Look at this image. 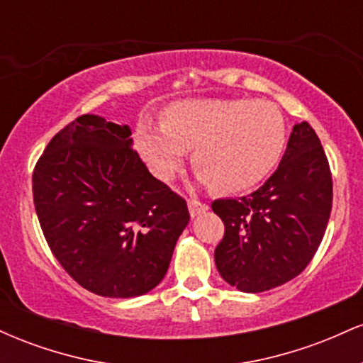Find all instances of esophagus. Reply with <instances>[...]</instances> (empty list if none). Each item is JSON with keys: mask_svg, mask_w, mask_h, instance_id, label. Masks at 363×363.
<instances>
[{"mask_svg": "<svg viewBox=\"0 0 363 363\" xmlns=\"http://www.w3.org/2000/svg\"><path fill=\"white\" fill-rule=\"evenodd\" d=\"M187 208H189V213L194 218V216H198L199 213H205L208 210V205L198 201V199H189V201H187Z\"/></svg>", "mask_w": 363, "mask_h": 363, "instance_id": "obj_1", "label": "esophagus"}]
</instances>
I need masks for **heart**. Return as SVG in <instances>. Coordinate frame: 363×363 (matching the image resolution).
<instances>
[{
    "instance_id": "1",
    "label": "heart",
    "mask_w": 363,
    "mask_h": 363,
    "mask_svg": "<svg viewBox=\"0 0 363 363\" xmlns=\"http://www.w3.org/2000/svg\"><path fill=\"white\" fill-rule=\"evenodd\" d=\"M286 143L280 107L251 99H189L164 111L160 128L138 124L135 145L153 176L170 181L191 150L199 181L215 193L252 189L273 172Z\"/></svg>"
}]
</instances>
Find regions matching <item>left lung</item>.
<instances>
[{
  "instance_id": "8db88e82",
  "label": "left lung",
  "mask_w": 363,
  "mask_h": 363,
  "mask_svg": "<svg viewBox=\"0 0 363 363\" xmlns=\"http://www.w3.org/2000/svg\"><path fill=\"white\" fill-rule=\"evenodd\" d=\"M333 205L326 153L309 123L295 124L274 174L252 194L216 199L225 235L215 264L228 285L259 294L301 274L318 251Z\"/></svg>"
}]
</instances>
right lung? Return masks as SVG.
Returning <instances> with one entry per match:
<instances>
[{"label": "right lung", "instance_id": "add662e5", "mask_svg": "<svg viewBox=\"0 0 363 363\" xmlns=\"http://www.w3.org/2000/svg\"><path fill=\"white\" fill-rule=\"evenodd\" d=\"M32 182L45 240L83 289L131 298L164 280L189 211L148 172L126 124L80 116L49 141Z\"/></svg>", "mask_w": 363, "mask_h": 363}]
</instances>
